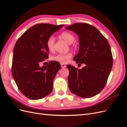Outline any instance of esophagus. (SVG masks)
I'll use <instances>...</instances> for the list:
<instances>
[{"label": "esophagus", "instance_id": "esophagus-1", "mask_svg": "<svg viewBox=\"0 0 127 127\" xmlns=\"http://www.w3.org/2000/svg\"><path fill=\"white\" fill-rule=\"evenodd\" d=\"M61 68H64L66 67V65H64V64H61Z\"/></svg>", "mask_w": 127, "mask_h": 127}]
</instances>
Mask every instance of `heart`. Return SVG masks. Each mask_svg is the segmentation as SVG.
I'll return each mask as SVG.
<instances>
[{
  "label": "heart",
  "instance_id": "b5f03b06",
  "mask_svg": "<svg viewBox=\"0 0 127 127\" xmlns=\"http://www.w3.org/2000/svg\"><path fill=\"white\" fill-rule=\"evenodd\" d=\"M60 37L69 44H71L75 40V36L74 35L68 31H64L61 33L60 34ZM55 41V37L52 36L49 37L48 39L47 42H46V44H47V47L49 51L53 50ZM71 57L72 53L69 52L65 53V54H58L52 57L51 59L53 61H57V62L62 64H67L69 62Z\"/></svg>",
  "mask_w": 127,
  "mask_h": 127
}]
</instances>
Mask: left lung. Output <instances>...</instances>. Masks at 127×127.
<instances>
[{
    "label": "left lung",
    "instance_id": "obj_1",
    "mask_svg": "<svg viewBox=\"0 0 127 127\" xmlns=\"http://www.w3.org/2000/svg\"><path fill=\"white\" fill-rule=\"evenodd\" d=\"M66 29L79 37V51L74 60L77 64H86L79 69L67 65L69 88L78 96H94L105 86L112 69L113 58L109 42L96 28L86 23H75Z\"/></svg>",
    "mask_w": 127,
    "mask_h": 127
}]
</instances>
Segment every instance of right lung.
Returning <instances> with one entry per match:
<instances>
[{
    "mask_svg": "<svg viewBox=\"0 0 127 127\" xmlns=\"http://www.w3.org/2000/svg\"><path fill=\"white\" fill-rule=\"evenodd\" d=\"M64 25L38 24L31 27L17 40L13 51L12 75L18 89L26 97L39 99L51 93L53 82L61 68L59 63L50 61L46 42L53 33Z\"/></svg>",
    "mask_w": 127,
    "mask_h": 127,
    "instance_id": "1",
    "label": "right lung"
}]
</instances>
